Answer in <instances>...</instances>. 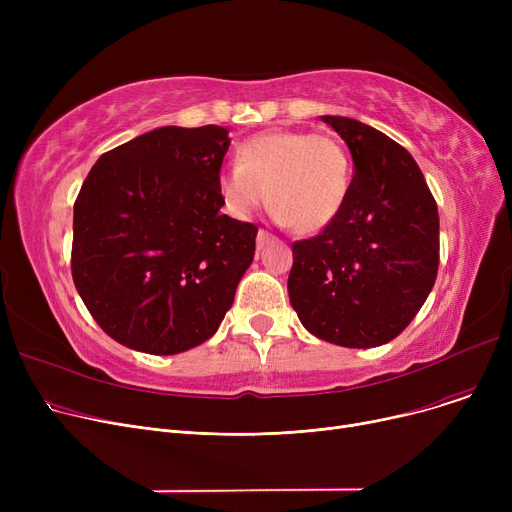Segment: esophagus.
Segmentation results:
<instances>
[{"instance_id":"esophagus-1","label":"esophagus","mask_w":512,"mask_h":512,"mask_svg":"<svg viewBox=\"0 0 512 512\" xmlns=\"http://www.w3.org/2000/svg\"><path fill=\"white\" fill-rule=\"evenodd\" d=\"M272 240V234L270 232H267V230H259L257 232V247L261 249L263 245H267V242H270Z\"/></svg>"}]
</instances>
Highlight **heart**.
I'll list each match as a JSON object with an SVG mask.
<instances>
[{
    "mask_svg": "<svg viewBox=\"0 0 512 512\" xmlns=\"http://www.w3.org/2000/svg\"><path fill=\"white\" fill-rule=\"evenodd\" d=\"M236 159L220 174V193L240 218L267 197L280 222L313 234L338 218L351 191V153L328 132H261L238 147Z\"/></svg>",
    "mask_w": 512,
    "mask_h": 512,
    "instance_id": "b5f03b06",
    "label": "heart"
}]
</instances>
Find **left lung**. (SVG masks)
<instances>
[{
    "label": "left lung",
    "instance_id": "1",
    "mask_svg": "<svg viewBox=\"0 0 512 512\" xmlns=\"http://www.w3.org/2000/svg\"><path fill=\"white\" fill-rule=\"evenodd\" d=\"M321 120L351 149L355 176L338 218L292 242L290 303L321 340L380 346L411 324L434 288L438 205L405 147L351 118Z\"/></svg>",
    "mask_w": 512,
    "mask_h": 512
}]
</instances>
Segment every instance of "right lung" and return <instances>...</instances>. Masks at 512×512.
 <instances>
[{
	"instance_id": "right-lung-1",
	"label": "right lung",
	"mask_w": 512,
	"mask_h": 512,
	"mask_svg": "<svg viewBox=\"0 0 512 512\" xmlns=\"http://www.w3.org/2000/svg\"><path fill=\"white\" fill-rule=\"evenodd\" d=\"M222 126H164L103 153L74 201L72 280L99 328L149 355L218 332L257 226L220 209Z\"/></svg>"
}]
</instances>
